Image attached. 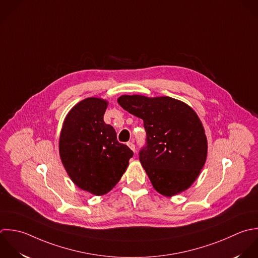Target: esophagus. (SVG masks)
<instances>
[{
    "label": "esophagus",
    "instance_id": "esophagus-1",
    "mask_svg": "<svg viewBox=\"0 0 258 258\" xmlns=\"http://www.w3.org/2000/svg\"><path fill=\"white\" fill-rule=\"evenodd\" d=\"M127 146L130 147V149H131L133 152H136V146H135L134 142H128V143H127Z\"/></svg>",
    "mask_w": 258,
    "mask_h": 258
}]
</instances>
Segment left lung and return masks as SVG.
<instances>
[{
	"label": "left lung",
	"mask_w": 258,
	"mask_h": 258,
	"mask_svg": "<svg viewBox=\"0 0 258 258\" xmlns=\"http://www.w3.org/2000/svg\"><path fill=\"white\" fill-rule=\"evenodd\" d=\"M117 102L144 120L147 139L139 159L154 188L164 196L188 189L207 157V139L196 112L169 96L122 95Z\"/></svg>",
	"instance_id": "left-lung-1"
}]
</instances>
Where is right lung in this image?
I'll return each mask as SVG.
<instances>
[{
  "instance_id": "right-lung-1",
  "label": "right lung",
  "mask_w": 258,
  "mask_h": 258,
  "mask_svg": "<svg viewBox=\"0 0 258 258\" xmlns=\"http://www.w3.org/2000/svg\"><path fill=\"white\" fill-rule=\"evenodd\" d=\"M106 107L107 102L96 97L77 103L64 120L59 141L60 158L71 180L96 196L117 184L134 156L104 122Z\"/></svg>"
}]
</instances>
